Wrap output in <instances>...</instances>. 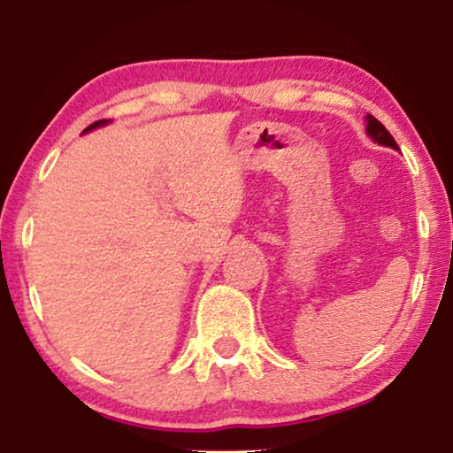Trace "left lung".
Returning a JSON list of instances; mask_svg holds the SVG:
<instances>
[{
  "label": "left lung",
  "instance_id": "1",
  "mask_svg": "<svg viewBox=\"0 0 453 453\" xmlns=\"http://www.w3.org/2000/svg\"><path fill=\"white\" fill-rule=\"evenodd\" d=\"M367 134L371 140L377 142V144L389 146V148H394V150H400L398 144H395V140L392 138V134H389L386 126H383L381 121H377L373 115H367Z\"/></svg>",
  "mask_w": 453,
  "mask_h": 453
}]
</instances>
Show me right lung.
Listing matches in <instances>:
<instances>
[{
    "instance_id": "obj_1",
    "label": "right lung",
    "mask_w": 453,
    "mask_h": 453,
    "mask_svg": "<svg viewBox=\"0 0 453 453\" xmlns=\"http://www.w3.org/2000/svg\"><path fill=\"white\" fill-rule=\"evenodd\" d=\"M107 123H109V119H101V121H95V123H92V126H88V127H86V129H84V134H86V132H90V129H95V127L107 126Z\"/></svg>"
}]
</instances>
